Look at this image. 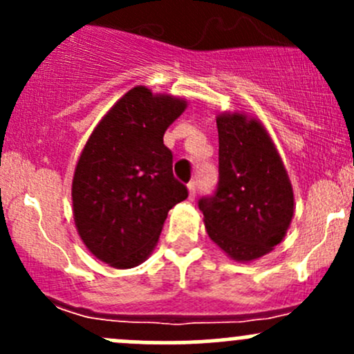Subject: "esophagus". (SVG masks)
I'll return each mask as SVG.
<instances>
[{
	"instance_id": "esophagus-1",
	"label": "esophagus",
	"mask_w": 354,
	"mask_h": 354,
	"mask_svg": "<svg viewBox=\"0 0 354 354\" xmlns=\"http://www.w3.org/2000/svg\"><path fill=\"white\" fill-rule=\"evenodd\" d=\"M195 195H197V185H195V181H192V183H188V198L194 200Z\"/></svg>"
}]
</instances>
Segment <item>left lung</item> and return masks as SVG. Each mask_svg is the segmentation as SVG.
Returning a JSON list of instances; mask_svg holds the SVG:
<instances>
[{"mask_svg": "<svg viewBox=\"0 0 354 354\" xmlns=\"http://www.w3.org/2000/svg\"><path fill=\"white\" fill-rule=\"evenodd\" d=\"M219 187L198 202L210 240L231 260L248 263L270 253L295 216L291 180L262 121L243 111L216 116Z\"/></svg>", "mask_w": 354, "mask_h": 354, "instance_id": "1", "label": "left lung"}]
</instances>
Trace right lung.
<instances>
[{
  "mask_svg": "<svg viewBox=\"0 0 354 354\" xmlns=\"http://www.w3.org/2000/svg\"><path fill=\"white\" fill-rule=\"evenodd\" d=\"M188 101L135 85L85 142L71 181L77 233L114 269H133L154 252L167 212L188 197L173 176L162 137Z\"/></svg>",
  "mask_w": 354,
  "mask_h": 354,
  "instance_id": "add662e5",
  "label": "right lung"
}]
</instances>
